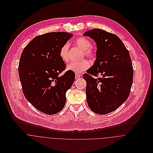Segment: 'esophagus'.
<instances>
[{"instance_id": "1", "label": "esophagus", "mask_w": 153, "mask_h": 153, "mask_svg": "<svg viewBox=\"0 0 153 153\" xmlns=\"http://www.w3.org/2000/svg\"><path fill=\"white\" fill-rule=\"evenodd\" d=\"M81 77V75L78 74H75V78L76 79H78Z\"/></svg>"}]
</instances>
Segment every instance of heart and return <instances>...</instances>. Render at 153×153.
I'll use <instances>...</instances> for the list:
<instances>
[{
    "mask_svg": "<svg viewBox=\"0 0 153 153\" xmlns=\"http://www.w3.org/2000/svg\"><path fill=\"white\" fill-rule=\"evenodd\" d=\"M75 44L82 51L84 54L89 58H92L95 56L94 51L91 48V43L85 38L80 37L76 39ZM69 45L68 43L64 44L61 48L59 51V56L61 59L68 62L69 61ZM90 66V63L86 59H84L78 62H72L67 66L68 70L73 71L76 73H81Z\"/></svg>",
    "mask_w": 153,
    "mask_h": 153,
    "instance_id": "1",
    "label": "heart"
}]
</instances>
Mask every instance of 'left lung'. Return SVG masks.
<instances>
[{
    "instance_id": "8db88e82",
    "label": "left lung",
    "mask_w": 153,
    "mask_h": 153,
    "mask_svg": "<svg viewBox=\"0 0 153 153\" xmlns=\"http://www.w3.org/2000/svg\"><path fill=\"white\" fill-rule=\"evenodd\" d=\"M84 36L93 39L97 48L94 65L83 75L88 105L96 114H107L117 109L129 97L133 80L130 55L121 40L113 33L94 29ZM98 75L102 76L94 78Z\"/></svg>"
}]
</instances>
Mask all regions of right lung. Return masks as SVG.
Returning a JSON list of instances; mask_svg holds the SVG:
<instances>
[{
  "instance_id": "obj_1",
  "label": "right lung",
  "mask_w": 153,
  "mask_h": 153,
  "mask_svg": "<svg viewBox=\"0 0 153 153\" xmlns=\"http://www.w3.org/2000/svg\"><path fill=\"white\" fill-rule=\"evenodd\" d=\"M72 33L50 32L34 38L24 48L19 64V75L26 100L48 115L60 112L65 105L66 92L75 81V74L67 71L59 56L61 47Z\"/></svg>"
}]
</instances>
